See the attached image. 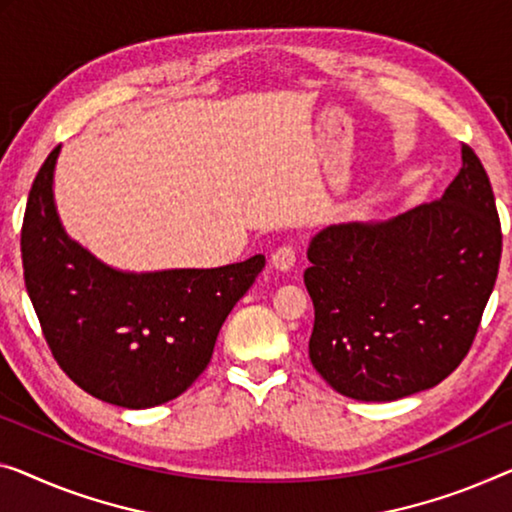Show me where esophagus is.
<instances>
[{"label": "esophagus", "instance_id": "1", "mask_svg": "<svg viewBox=\"0 0 512 512\" xmlns=\"http://www.w3.org/2000/svg\"><path fill=\"white\" fill-rule=\"evenodd\" d=\"M296 264V248L294 246H280L271 253V266L278 271H289Z\"/></svg>", "mask_w": 512, "mask_h": 512}]
</instances>
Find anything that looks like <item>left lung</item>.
I'll list each match as a JSON object with an SVG mask.
<instances>
[{
    "label": "left lung",
    "mask_w": 512,
    "mask_h": 512,
    "mask_svg": "<svg viewBox=\"0 0 512 512\" xmlns=\"http://www.w3.org/2000/svg\"><path fill=\"white\" fill-rule=\"evenodd\" d=\"M308 259L310 361L333 391L391 402L437 386L469 354L499 273L501 225L483 163L462 144L441 200L384 223L326 227Z\"/></svg>",
    "instance_id": "obj_1"
}]
</instances>
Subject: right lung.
<instances>
[{
    "instance_id": "right-lung-1",
    "label": "right lung",
    "mask_w": 512,
    "mask_h": 512,
    "mask_svg": "<svg viewBox=\"0 0 512 512\" xmlns=\"http://www.w3.org/2000/svg\"><path fill=\"white\" fill-rule=\"evenodd\" d=\"M55 147L22 220L25 285L59 368L94 398L149 409L207 368L218 331L248 292L264 255L218 269L119 271L73 241L55 204Z\"/></svg>"
}]
</instances>
